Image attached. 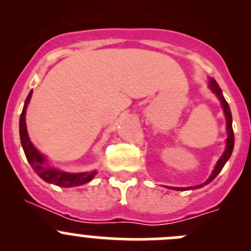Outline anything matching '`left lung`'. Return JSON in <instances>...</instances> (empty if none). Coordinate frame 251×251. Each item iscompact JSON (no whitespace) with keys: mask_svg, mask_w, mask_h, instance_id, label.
I'll list each match as a JSON object with an SVG mask.
<instances>
[{"mask_svg":"<svg viewBox=\"0 0 251 251\" xmlns=\"http://www.w3.org/2000/svg\"><path fill=\"white\" fill-rule=\"evenodd\" d=\"M209 87L211 88L212 92L215 93V95L219 97V100H221L222 103V107H224V111H225V115H226V121H227V132H228V137H227V146H226V151H225V153L222 154L221 158L219 159V161H217L216 166H215L214 171H212L211 176L207 178V181L205 182L204 184H207L210 183V182L212 181V179L215 178V177L217 176V175L220 174V171L224 169L225 164L227 163V160L229 159V156H231L232 151H233V147H234V133H233V128H232V114H231V109H229V105L228 103L226 102V100H225L224 95H222V91L221 88H220L219 83L216 82V81L214 80V78H211L209 82ZM204 184H201V186H197L196 188H199V187H203ZM173 189H176V191H186V189H191V188H175Z\"/></svg>","mask_w":251,"mask_h":251,"instance_id":"8db88e82","label":"left lung"}]
</instances>
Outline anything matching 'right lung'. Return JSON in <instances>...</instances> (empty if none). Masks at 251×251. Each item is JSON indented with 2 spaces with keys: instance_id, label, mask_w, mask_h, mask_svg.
<instances>
[{
  "instance_id": "1",
  "label": "right lung",
  "mask_w": 251,
  "mask_h": 251,
  "mask_svg": "<svg viewBox=\"0 0 251 251\" xmlns=\"http://www.w3.org/2000/svg\"><path fill=\"white\" fill-rule=\"evenodd\" d=\"M31 95L32 91H30L29 96H27L26 100H25L22 114H20L19 133L20 142H22V147L24 149L25 156H26L27 161L31 165L32 170L39 175L44 181L48 182V183H53L59 187H65V188H68V187L81 186V184H85L87 182H90L95 177V175L97 174L96 171H90V173L83 174H68L50 168V166L46 165L45 156L42 154H40L37 151V149L34 147V144L30 142L29 136H27L26 123H25V111H26L27 103H29L30 98H31Z\"/></svg>"
}]
</instances>
